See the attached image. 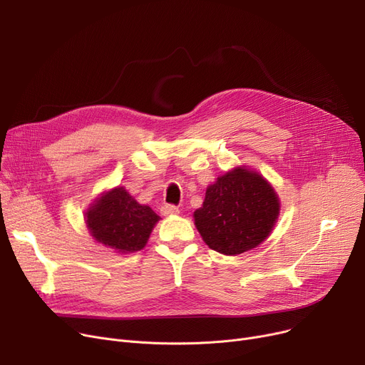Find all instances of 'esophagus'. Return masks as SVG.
<instances>
[{
    "label": "esophagus",
    "instance_id": "34e87169",
    "mask_svg": "<svg viewBox=\"0 0 365 365\" xmlns=\"http://www.w3.org/2000/svg\"><path fill=\"white\" fill-rule=\"evenodd\" d=\"M179 213V208L176 205H171V204H164L161 207V215L163 216H173V215H178Z\"/></svg>",
    "mask_w": 365,
    "mask_h": 365
}]
</instances>
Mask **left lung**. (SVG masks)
<instances>
[{
    "mask_svg": "<svg viewBox=\"0 0 365 365\" xmlns=\"http://www.w3.org/2000/svg\"><path fill=\"white\" fill-rule=\"evenodd\" d=\"M278 215L279 200L274 187L259 173L237 167L207 187L194 219L212 250L235 256L269 237Z\"/></svg>",
    "mask_w": 365,
    "mask_h": 365,
    "instance_id": "8db88e82",
    "label": "left lung"
}]
</instances>
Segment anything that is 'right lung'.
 Wrapping results in <instances>:
<instances>
[{"label": "right lung", "instance_id": "1", "mask_svg": "<svg viewBox=\"0 0 365 365\" xmlns=\"http://www.w3.org/2000/svg\"><path fill=\"white\" fill-rule=\"evenodd\" d=\"M158 220L149 205L139 204L123 186L108 190L86 213L91 237L118 253L142 250Z\"/></svg>", "mask_w": 365, "mask_h": 365}]
</instances>
